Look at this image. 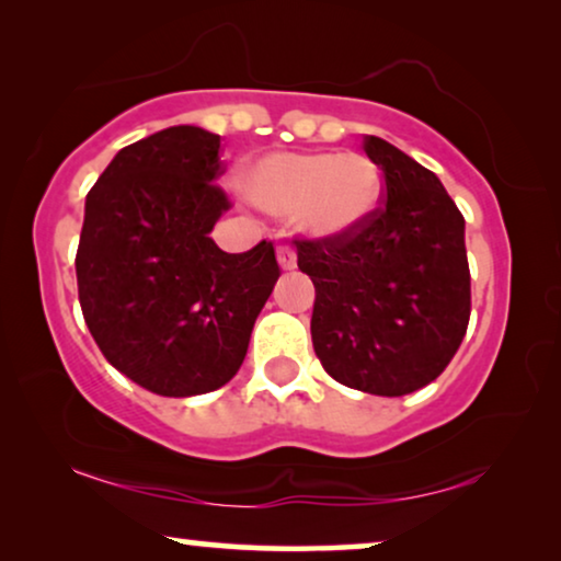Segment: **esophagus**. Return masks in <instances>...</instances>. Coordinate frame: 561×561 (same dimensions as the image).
<instances>
[{"instance_id": "34e87169", "label": "esophagus", "mask_w": 561, "mask_h": 561, "mask_svg": "<svg viewBox=\"0 0 561 561\" xmlns=\"http://www.w3.org/2000/svg\"><path fill=\"white\" fill-rule=\"evenodd\" d=\"M278 263L283 271H294L296 267V252L290 244H278Z\"/></svg>"}]
</instances>
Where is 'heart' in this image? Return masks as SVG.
I'll return each mask as SVG.
<instances>
[{
	"label": "heart",
	"mask_w": 561,
	"mask_h": 561,
	"mask_svg": "<svg viewBox=\"0 0 561 561\" xmlns=\"http://www.w3.org/2000/svg\"><path fill=\"white\" fill-rule=\"evenodd\" d=\"M260 209L288 217L317 237L357 229L380 198V173L359 152H273L242 175Z\"/></svg>",
	"instance_id": "b5f03b06"
}]
</instances>
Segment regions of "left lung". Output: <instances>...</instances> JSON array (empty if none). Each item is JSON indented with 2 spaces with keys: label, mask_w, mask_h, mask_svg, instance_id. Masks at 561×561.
<instances>
[{
  "label": "left lung",
  "mask_w": 561,
  "mask_h": 561,
  "mask_svg": "<svg viewBox=\"0 0 561 561\" xmlns=\"http://www.w3.org/2000/svg\"><path fill=\"white\" fill-rule=\"evenodd\" d=\"M363 148L382 202L334 237H298V271L317 288L311 340L336 382L405 396L439 378L470 324L465 217L442 181L380 137Z\"/></svg>",
  "instance_id": "left-lung-1"
}]
</instances>
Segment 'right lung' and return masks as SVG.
<instances>
[{
	"label": "right lung",
	"mask_w": 561,
	"mask_h": 561,
	"mask_svg": "<svg viewBox=\"0 0 561 561\" xmlns=\"http://www.w3.org/2000/svg\"><path fill=\"white\" fill-rule=\"evenodd\" d=\"M221 137L160 129L122 148L87 196L76 280L102 355L145 390L186 398L240 370L280 265L273 242L225 252L209 232L232 202L217 186Z\"/></svg>",
	"instance_id": "1"
}]
</instances>
